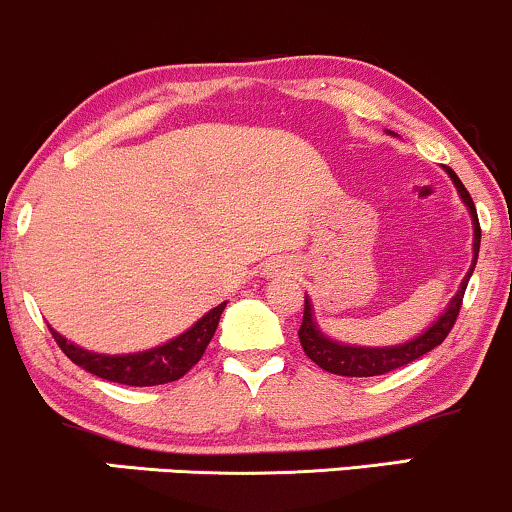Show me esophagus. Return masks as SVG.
Here are the masks:
<instances>
[{
  "mask_svg": "<svg viewBox=\"0 0 512 512\" xmlns=\"http://www.w3.org/2000/svg\"><path fill=\"white\" fill-rule=\"evenodd\" d=\"M264 272H267V276H276V274H289V272H291V264H289V262H281V260H276V262H269V264H267V269H264Z\"/></svg>",
  "mask_w": 512,
  "mask_h": 512,
  "instance_id": "obj_1",
  "label": "esophagus"
}]
</instances>
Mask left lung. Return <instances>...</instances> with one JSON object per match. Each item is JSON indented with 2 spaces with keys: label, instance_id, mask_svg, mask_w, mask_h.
<instances>
[{
  "label": "left lung",
  "instance_id": "8db88e82",
  "mask_svg": "<svg viewBox=\"0 0 512 512\" xmlns=\"http://www.w3.org/2000/svg\"><path fill=\"white\" fill-rule=\"evenodd\" d=\"M448 170V175L455 182L457 192H460L462 202L467 204L469 214H472V223H474V260L472 267H469L467 276L462 279L460 289H457L455 296L445 313L433 322L431 327L419 337H414L407 344H397V346H349V344H339L332 342L327 334H322L317 330V322L313 317V305H310L308 296H305V310H303V322L301 330H298V339H301L303 351L308 354L310 361H315L317 366L325 368L327 373L334 375H349V378H373V375H385L390 370H397L407 363L416 361L424 354H428L431 349H436L438 344L445 342L452 325H455L457 315H460L462 308V298L464 291H467L469 276H472L474 267H477V257H479V243H481V228H479V216H477V207H474L472 197H469L467 187L462 185L460 178L455 175V170Z\"/></svg>",
  "mask_w": 512,
  "mask_h": 512
}]
</instances>
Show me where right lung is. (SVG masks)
<instances>
[{"mask_svg":"<svg viewBox=\"0 0 512 512\" xmlns=\"http://www.w3.org/2000/svg\"><path fill=\"white\" fill-rule=\"evenodd\" d=\"M223 308H226V301L216 305V308H211L202 320H197L195 325L187 332H182L180 337L170 339V342L156 346V349L139 351V354H93V351H86L81 349V346L67 342V339H64L62 334H57L52 327L50 332L64 354L72 358V363L88 370V373L98 375V378L129 387L166 385L182 378V375L202 358L211 337H214L216 327H219Z\"/></svg>","mask_w":512,"mask_h":512,"instance_id":"right-lung-1","label":"right lung"}]
</instances>
